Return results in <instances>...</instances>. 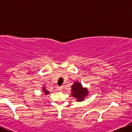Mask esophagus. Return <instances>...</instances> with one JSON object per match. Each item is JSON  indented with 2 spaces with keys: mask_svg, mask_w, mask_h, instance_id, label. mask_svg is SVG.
Returning <instances> with one entry per match:
<instances>
[{
  "mask_svg": "<svg viewBox=\"0 0 132 132\" xmlns=\"http://www.w3.org/2000/svg\"><path fill=\"white\" fill-rule=\"evenodd\" d=\"M57 89L59 91H62V89H63V87H62V86H58Z\"/></svg>",
  "mask_w": 132,
  "mask_h": 132,
  "instance_id": "1",
  "label": "esophagus"
}]
</instances>
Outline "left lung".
<instances>
[{"label": "left lung", "mask_w": 132, "mask_h": 132, "mask_svg": "<svg viewBox=\"0 0 132 132\" xmlns=\"http://www.w3.org/2000/svg\"><path fill=\"white\" fill-rule=\"evenodd\" d=\"M71 95L76 98V101L80 102L84 101L88 96L89 91L86 87H84L81 83L76 80L71 86Z\"/></svg>", "instance_id": "left-lung-1"}]
</instances>
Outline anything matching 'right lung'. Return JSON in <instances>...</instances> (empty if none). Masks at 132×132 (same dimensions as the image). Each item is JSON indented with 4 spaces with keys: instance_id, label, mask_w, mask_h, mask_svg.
Listing matches in <instances>:
<instances>
[{
    "instance_id": "right-lung-1",
    "label": "right lung",
    "mask_w": 132,
    "mask_h": 132,
    "mask_svg": "<svg viewBox=\"0 0 132 132\" xmlns=\"http://www.w3.org/2000/svg\"><path fill=\"white\" fill-rule=\"evenodd\" d=\"M42 89H43V92L44 93V95H48V94L50 93V91H48V90H47L46 89V88L44 87V86H43L42 87Z\"/></svg>"
}]
</instances>
